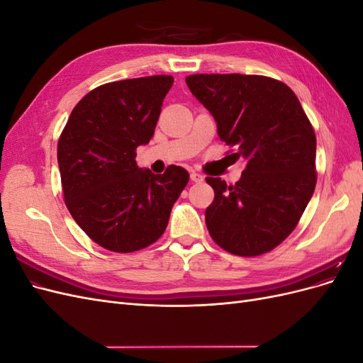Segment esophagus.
Instances as JSON below:
<instances>
[{"instance_id": "esophagus-1", "label": "esophagus", "mask_w": 363, "mask_h": 363, "mask_svg": "<svg viewBox=\"0 0 363 363\" xmlns=\"http://www.w3.org/2000/svg\"><path fill=\"white\" fill-rule=\"evenodd\" d=\"M191 180H192L194 183H201V182L204 180V175L200 174V172L192 171V172H191Z\"/></svg>"}]
</instances>
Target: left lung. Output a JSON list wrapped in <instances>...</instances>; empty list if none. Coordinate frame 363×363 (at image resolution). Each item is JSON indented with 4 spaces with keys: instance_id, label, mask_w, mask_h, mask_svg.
<instances>
[{
    "instance_id": "left-lung-1",
    "label": "left lung",
    "mask_w": 363,
    "mask_h": 363,
    "mask_svg": "<svg viewBox=\"0 0 363 363\" xmlns=\"http://www.w3.org/2000/svg\"><path fill=\"white\" fill-rule=\"evenodd\" d=\"M192 95L216 121L218 136L245 160L240 179L215 191L206 225L215 242L236 256L276 248L298 224L315 184L316 138L298 98L284 83L263 75L195 74Z\"/></svg>"
}]
</instances>
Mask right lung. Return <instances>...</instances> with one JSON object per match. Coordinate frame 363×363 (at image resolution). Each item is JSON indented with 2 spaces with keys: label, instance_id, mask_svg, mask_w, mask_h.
Returning <instances> with one entry per match:
<instances>
[{
  "label": "right lung",
  "instance_id": "add662e5",
  "mask_svg": "<svg viewBox=\"0 0 363 363\" xmlns=\"http://www.w3.org/2000/svg\"><path fill=\"white\" fill-rule=\"evenodd\" d=\"M174 79L151 75L112 82L74 107L57 144L65 204L94 242L115 252L151 245L168 225L189 174L171 164L152 174L136 148L155 135Z\"/></svg>",
  "mask_w": 363,
  "mask_h": 363
}]
</instances>
